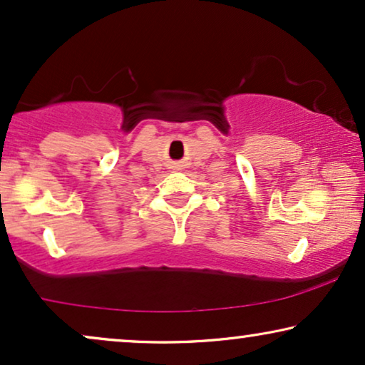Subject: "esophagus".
<instances>
[{"label": "esophagus", "mask_w": 365, "mask_h": 365, "mask_svg": "<svg viewBox=\"0 0 365 365\" xmlns=\"http://www.w3.org/2000/svg\"><path fill=\"white\" fill-rule=\"evenodd\" d=\"M171 168L174 169V171H178V169H181V164H179V163H174Z\"/></svg>", "instance_id": "esophagus-1"}]
</instances>
